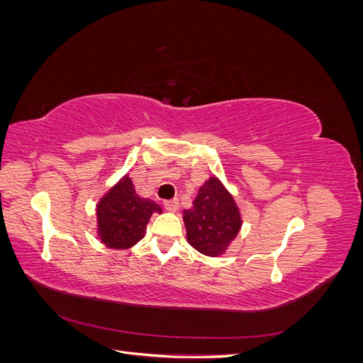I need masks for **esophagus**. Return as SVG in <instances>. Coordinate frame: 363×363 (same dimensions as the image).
<instances>
[{
    "mask_svg": "<svg viewBox=\"0 0 363 363\" xmlns=\"http://www.w3.org/2000/svg\"><path fill=\"white\" fill-rule=\"evenodd\" d=\"M163 206H164V208H167V211L175 212V211H177V208H179V200H177V199L167 200V201H163Z\"/></svg>",
    "mask_w": 363,
    "mask_h": 363,
    "instance_id": "obj_1",
    "label": "esophagus"
}]
</instances>
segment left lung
I'll list each match as a JSON object with an SVG mask.
<instances>
[{
	"mask_svg": "<svg viewBox=\"0 0 363 363\" xmlns=\"http://www.w3.org/2000/svg\"><path fill=\"white\" fill-rule=\"evenodd\" d=\"M183 221L188 242L206 256L224 252L242 224L233 196L216 177L201 186L194 207L183 212Z\"/></svg>",
	"mask_w": 363,
	"mask_h": 363,
	"instance_id": "obj_1",
	"label": "left lung"
}]
</instances>
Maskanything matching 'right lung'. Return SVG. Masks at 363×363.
<instances>
[{
  "label": "right lung",
  "mask_w": 363,
  "mask_h": 363,
  "mask_svg": "<svg viewBox=\"0 0 363 363\" xmlns=\"http://www.w3.org/2000/svg\"><path fill=\"white\" fill-rule=\"evenodd\" d=\"M155 212L162 213L160 206L138 196L133 182L125 175L98 203V235L108 248H130L144 238Z\"/></svg>",
  "instance_id": "right-lung-1"
}]
</instances>
